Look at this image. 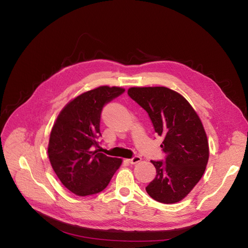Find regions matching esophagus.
I'll return each mask as SVG.
<instances>
[{
    "instance_id": "34e87169",
    "label": "esophagus",
    "mask_w": 248,
    "mask_h": 248,
    "mask_svg": "<svg viewBox=\"0 0 248 248\" xmlns=\"http://www.w3.org/2000/svg\"><path fill=\"white\" fill-rule=\"evenodd\" d=\"M140 160H141V157L140 156H133L132 158L128 159V162L131 163V164H137V163L140 162Z\"/></svg>"
}]
</instances>
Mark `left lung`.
Here are the masks:
<instances>
[{"label":"left lung","instance_id":"8db88e82","mask_svg":"<svg viewBox=\"0 0 248 248\" xmlns=\"http://www.w3.org/2000/svg\"><path fill=\"white\" fill-rule=\"evenodd\" d=\"M128 95L151 119L155 132L163 137L164 160H151L156 177L148 194L163 204L183 200L204 175L209 159L206 132L198 114L182 95L166 87H133Z\"/></svg>","mask_w":248,"mask_h":248}]
</instances>
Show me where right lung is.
<instances>
[{"label":"right lung","mask_w":248,"mask_h":248,"mask_svg":"<svg viewBox=\"0 0 248 248\" xmlns=\"http://www.w3.org/2000/svg\"><path fill=\"white\" fill-rule=\"evenodd\" d=\"M125 92L102 86L82 93L60 112L48 142V158L60 181L77 196L102 191L122 159L99 152L101 111L107 103Z\"/></svg>","instance_id":"add662e5"}]
</instances>
